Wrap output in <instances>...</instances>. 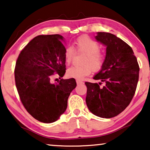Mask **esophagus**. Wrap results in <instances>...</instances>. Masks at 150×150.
<instances>
[{
	"mask_svg": "<svg viewBox=\"0 0 150 150\" xmlns=\"http://www.w3.org/2000/svg\"><path fill=\"white\" fill-rule=\"evenodd\" d=\"M76 83H77V85H81V84L83 83V82L80 81V80H76Z\"/></svg>",
	"mask_w": 150,
	"mask_h": 150,
	"instance_id": "1",
	"label": "esophagus"
}]
</instances>
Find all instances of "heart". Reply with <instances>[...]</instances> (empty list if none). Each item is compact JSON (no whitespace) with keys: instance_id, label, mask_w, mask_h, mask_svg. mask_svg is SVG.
Returning <instances> with one entry per match:
<instances>
[{"instance_id":"b5f03b06","label":"heart","mask_w":150,"mask_h":150,"mask_svg":"<svg viewBox=\"0 0 150 150\" xmlns=\"http://www.w3.org/2000/svg\"><path fill=\"white\" fill-rule=\"evenodd\" d=\"M75 49L77 53L85 54L82 61V66H72L67 70L69 78L82 80L91 73L100 71L105 62V56L100 52L99 44L87 36L80 37L75 42ZM75 55L73 47L67 46L64 52L65 63L69 65Z\"/></svg>"}]
</instances>
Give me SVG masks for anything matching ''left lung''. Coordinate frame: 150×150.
I'll use <instances>...</instances> for the list:
<instances>
[{
	"label": "left lung",
	"mask_w": 150,
	"mask_h": 150,
	"mask_svg": "<svg viewBox=\"0 0 150 150\" xmlns=\"http://www.w3.org/2000/svg\"><path fill=\"white\" fill-rule=\"evenodd\" d=\"M106 46L105 62L93 77L105 85L85 82L86 103L90 111L102 118L118 115L130 104L136 91L139 66L132 49L113 34L99 32L96 37ZM102 83H100V85Z\"/></svg>",
	"instance_id": "obj_1"
}]
</instances>
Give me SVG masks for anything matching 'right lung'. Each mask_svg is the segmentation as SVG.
I'll use <instances>...</instances> for the list:
<instances>
[{"mask_svg":"<svg viewBox=\"0 0 150 150\" xmlns=\"http://www.w3.org/2000/svg\"><path fill=\"white\" fill-rule=\"evenodd\" d=\"M60 35H38L23 48L17 59L14 75L22 104L30 115L43 123L57 121L66 110L67 99L76 88L71 78L51 83L65 73V48Z\"/></svg>","mask_w":150,"mask_h":150,"instance_id":"obj_1","label":"right lung"}]
</instances>
